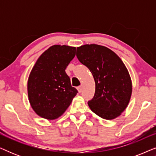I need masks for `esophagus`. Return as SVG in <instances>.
<instances>
[{"instance_id": "1", "label": "esophagus", "mask_w": 156, "mask_h": 156, "mask_svg": "<svg viewBox=\"0 0 156 156\" xmlns=\"http://www.w3.org/2000/svg\"><path fill=\"white\" fill-rule=\"evenodd\" d=\"M77 89H78V91L79 92H82V86H80V87H77Z\"/></svg>"}]
</instances>
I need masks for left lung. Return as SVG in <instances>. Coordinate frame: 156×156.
<instances>
[{"mask_svg": "<svg viewBox=\"0 0 156 156\" xmlns=\"http://www.w3.org/2000/svg\"><path fill=\"white\" fill-rule=\"evenodd\" d=\"M76 55L95 81L94 95L88 101L91 110L106 120L120 116L132 92L131 77L122 60L110 49L94 44L77 48Z\"/></svg>", "mask_w": 156, "mask_h": 156, "instance_id": "left-lung-1", "label": "left lung"}]
</instances>
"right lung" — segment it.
Segmentation results:
<instances>
[{"instance_id":"add662e5","label":"right lung","mask_w":156,"mask_h":156,"mask_svg":"<svg viewBox=\"0 0 156 156\" xmlns=\"http://www.w3.org/2000/svg\"><path fill=\"white\" fill-rule=\"evenodd\" d=\"M75 53L74 47L53 45L34 65L27 82V92L32 108L42 118H58L77 94L65 72Z\"/></svg>"}]
</instances>
